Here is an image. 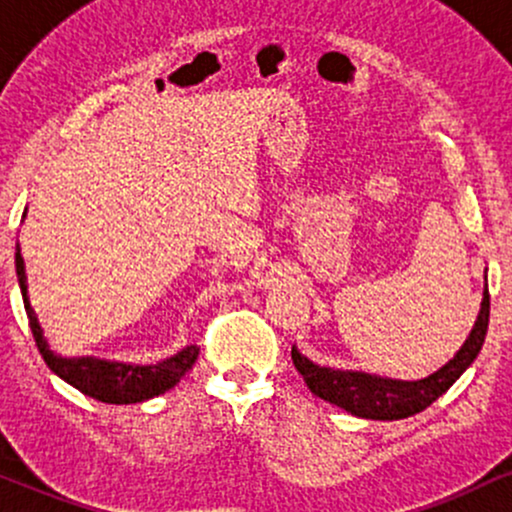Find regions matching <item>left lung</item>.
<instances>
[{"label": "left lung", "instance_id": "left-lung-1", "mask_svg": "<svg viewBox=\"0 0 512 512\" xmlns=\"http://www.w3.org/2000/svg\"><path fill=\"white\" fill-rule=\"evenodd\" d=\"M488 312H491V300H488V285L484 287L479 314L469 331L467 341L447 360L440 370L423 380H392V377L372 375L363 370H343V367H321L302 355L297 346H292V363L302 375L309 392L317 394L319 399L329 401L333 406H341L343 411L353 413L358 418H372V421H399L409 418L413 413L428 409L438 396L455 384L462 372L474 363L476 355L481 353L484 338L488 331Z\"/></svg>", "mask_w": 512, "mask_h": 512}]
</instances>
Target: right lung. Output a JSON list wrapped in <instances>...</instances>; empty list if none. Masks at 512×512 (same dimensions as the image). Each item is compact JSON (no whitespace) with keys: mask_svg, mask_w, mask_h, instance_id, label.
<instances>
[{"mask_svg":"<svg viewBox=\"0 0 512 512\" xmlns=\"http://www.w3.org/2000/svg\"><path fill=\"white\" fill-rule=\"evenodd\" d=\"M26 217V212H24ZM16 278H19L21 297L28 314V326H31L36 346L43 355L45 365L55 372L60 380L72 384L74 389L99 399L103 404H140V401L154 399V396L169 392L171 387L181 382V377L191 370L195 358H198V346H186L171 358L159 360V363H120V360L94 358V355H79V358H65L50 348L45 338L43 326L33 312L31 300H28V280L26 263L21 256V246L16 244Z\"/></svg>","mask_w":512,"mask_h":512,"instance_id":"1","label":"right lung"}]
</instances>
